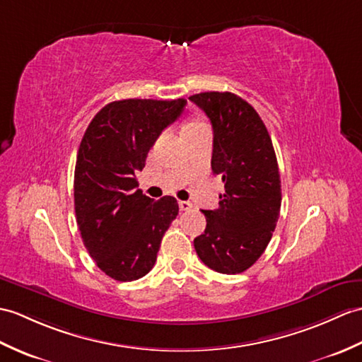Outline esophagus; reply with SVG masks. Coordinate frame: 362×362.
<instances>
[{"mask_svg": "<svg viewBox=\"0 0 362 362\" xmlns=\"http://www.w3.org/2000/svg\"><path fill=\"white\" fill-rule=\"evenodd\" d=\"M179 208H180V211H188V209L192 208V204H191V202H187V200H180Z\"/></svg>", "mask_w": 362, "mask_h": 362, "instance_id": "34e87169", "label": "esophagus"}]
</instances>
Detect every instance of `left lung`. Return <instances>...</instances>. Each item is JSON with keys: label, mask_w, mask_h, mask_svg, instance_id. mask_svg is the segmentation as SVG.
I'll return each instance as SVG.
<instances>
[{"label": "left lung", "mask_w": 362, "mask_h": 362, "mask_svg": "<svg viewBox=\"0 0 362 362\" xmlns=\"http://www.w3.org/2000/svg\"><path fill=\"white\" fill-rule=\"evenodd\" d=\"M213 124V173L225 192L219 208L204 209L206 228L196 253L211 270L245 272L262 256L281 211V175L274 148L256 109L231 92L191 95Z\"/></svg>", "instance_id": "8db88e82"}]
</instances>
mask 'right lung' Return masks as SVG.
Listing matches in <instances>:
<instances>
[{
	"mask_svg": "<svg viewBox=\"0 0 362 362\" xmlns=\"http://www.w3.org/2000/svg\"><path fill=\"white\" fill-rule=\"evenodd\" d=\"M187 100L128 98L100 109L81 139L74 175L75 216L97 267L120 282L140 279L157 259L177 200H154L137 189V173L162 131Z\"/></svg>",
	"mask_w": 362,
	"mask_h": 362,
	"instance_id": "right-lung-1",
	"label": "right lung"
}]
</instances>
